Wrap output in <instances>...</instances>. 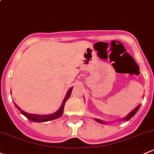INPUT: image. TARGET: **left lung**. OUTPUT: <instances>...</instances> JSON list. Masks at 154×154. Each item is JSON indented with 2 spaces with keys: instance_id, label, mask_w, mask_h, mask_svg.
<instances>
[{
  "instance_id": "1",
  "label": "left lung",
  "mask_w": 154,
  "mask_h": 154,
  "mask_svg": "<svg viewBox=\"0 0 154 154\" xmlns=\"http://www.w3.org/2000/svg\"><path fill=\"white\" fill-rule=\"evenodd\" d=\"M140 106H141V104H140V105H139V106H137V107H136V108H134V109L133 110V111H131V112L129 113V114H128L127 116H125L124 118H122V119H121V120H122V121H128V120H129V119H130L131 117H133V116H134V114H135L136 113H137V111H138L139 108H140ZM94 120L96 121V122H99V123H100V124L106 123V122H105L103 120H101V119H97V118H94Z\"/></svg>"
}]
</instances>
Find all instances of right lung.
Wrapping results in <instances>:
<instances>
[{
	"label": "right lung",
	"instance_id": "right-lung-1",
	"mask_svg": "<svg viewBox=\"0 0 154 154\" xmlns=\"http://www.w3.org/2000/svg\"><path fill=\"white\" fill-rule=\"evenodd\" d=\"M72 88L73 87H72V88H70L69 90H68L67 94H66L64 100H63V103L62 104H61V106L60 107L59 109H58L56 112L53 113V114H48V115H39V114H29V113H26L24 111H23L21 108H19L15 103H14V105H15V106L17 107V109L20 111V113H21L23 115L25 116L26 117L28 118L29 120L32 121V122H47V121H50V120H53V119H57V118L60 117V116L63 115V114L65 103H66V102L67 101L68 99L70 97V95L72 91Z\"/></svg>",
	"mask_w": 154,
	"mask_h": 154
}]
</instances>
